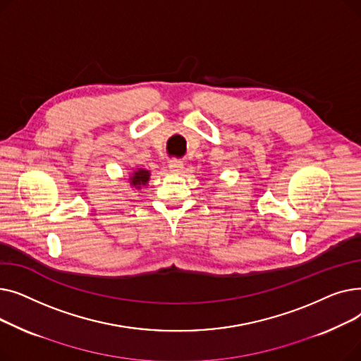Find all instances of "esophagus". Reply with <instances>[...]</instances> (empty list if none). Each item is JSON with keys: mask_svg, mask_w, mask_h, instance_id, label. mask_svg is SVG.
Returning a JSON list of instances; mask_svg holds the SVG:
<instances>
[{"mask_svg": "<svg viewBox=\"0 0 361 361\" xmlns=\"http://www.w3.org/2000/svg\"><path fill=\"white\" fill-rule=\"evenodd\" d=\"M168 168H169V171H171V173H173V174H180L181 171H183V168H184V164H183L181 161L173 159V161H169Z\"/></svg>", "mask_w": 361, "mask_h": 361, "instance_id": "obj_1", "label": "esophagus"}]
</instances>
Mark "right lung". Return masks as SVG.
Returning a JSON list of instances; mask_svg holds the SVG:
<instances>
[{
  "label": "right lung",
  "instance_id": "obj_1",
  "mask_svg": "<svg viewBox=\"0 0 361 361\" xmlns=\"http://www.w3.org/2000/svg\"><path fill=\"white\" fill-rule=\"evenodd\" d=\"M149 177H150V173L147 169H136L135 173H133L130 176V184L131 187H136V188H140L142 185H146L147 181H149Z\"/></svg>",
  "mask_w": 361,
  "mask_h": 361
}]
</instances>
